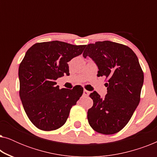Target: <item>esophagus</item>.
<instances>
[{
    "label": "esophagus",
    "mask_w": 157,
    "mask_h": 157,
    "mask_svg": "<svg viewBox=\"0 0 157 157\" xmlns=\"http://www.w3.org/2000/svg\"><path fill=\"white\" fill-rule=\"evenodd\" d=\"M89 95V91H88L87 90H83V96H88Z\"/></svg>",
    "instance_id": "1"
}]
</instances>
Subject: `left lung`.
<instances>
[{"label":"left lung","mask_w":157,"mask_h":157,"mask_svg":"<svg viewBox=\"0 0 157 157\" xmlns=\"http://www.w3.org/2000/svg\"><path fill=\"white\" fill-rule=\"evenodd\" d=\"M83 56L96 64L97 76L108 78L104 98L96 91L89 95L94 104L88 110L89 124L100 134H116L129 121L140 101L144 73L138 58L128 46L109 40L88 44Z\"/></svg>","instance_id":"8db88e82"}]
</instances>
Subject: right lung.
<instances>
[{"label":"right lung","instance_id":"add662e5","mask_svg":"<svg viewBox=\"0 0 157 157\" xmlns=\"http://www.w3.org/2000/svg\"><path fill=\"white\" fill-rule=\"evenodd\" d=\"M85 47L53 40L37 43L25 53L18 68L19 94L28 117L39 129L61 127L82 96L81 86L60 89L56 81L69 75L68 62L81 55Z\"/></svg>","mask_w":157,"mask_h":157}]
</instances>
